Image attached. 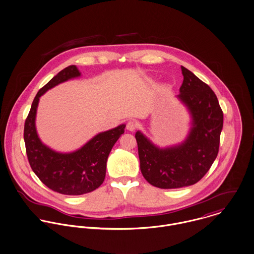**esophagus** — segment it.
Instances as JSON below:
<instances>
[{
  "label": "esophagus",
  "mask_w": 254,
  "mask_h": 254,
  "mask_svg": "<svg viewBox=\"0 0 254 254\" xmlns=\"http://www.w3.org/2000/svg\"><path fill=\"white\" fill-rule=\"evenodd\" d=\"M136 128V124L133 121H128L127 123V129L129 131H134Z\"/></svg>",
  "instance_id": "obj_1"
}]
</instances>
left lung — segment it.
Segmentation results:
<instances>
[{
  "label": "left lung",
  "instance_id": "8db88e82",
  "mask_svg": "<svg viewBox=\"0 0 254 254\" xmlns=\"http://www.w3.org/2000/svg\"><path fill=\"white\" fill-rule=\"evenodd\" d=\"M183 83L178 99L187 107L192 122L186 139L160 148L141 131L135 133L144 178L161 189L193 185L209 170L217 157L223 112L213 90L181 66Z\"/></svg>",
  "mask_w": 254,
  "mask_h": 254
}]
</instances>
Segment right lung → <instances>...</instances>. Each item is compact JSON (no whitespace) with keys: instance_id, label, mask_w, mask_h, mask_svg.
<instances>
[{"instance_id":"obj_1","label":"right lung","mask_w":254,"mask_h":254,"mask_svg":"<svg viewBox=\"0 0 254 254\" xmlns=\"http://www.w3.org/2000/svg\"><path fill=\"white\" fill-rule=\"evenodd\" d=\"M80 76L81 72L75 65L61 70L38 91L24 125V141L31 169L47 187L69 196L92 192L103 183L108 156L126 127L123 124L100 132L70 153L57 152L41 141L36 129L40 97L56 85Z\"/></svg>"}]
</instances>
